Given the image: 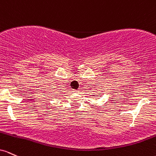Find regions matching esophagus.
Listing matches in <instances>:
<instances>
[{"instance_id":"34e87169","label":"esophagus","mask_w":156,"mask_h":156,"mask_svg":"<svg viewBox=\"0 0 156 156\" xmlns=\"http://www.w3.org/2000/svg\"><path fill=\"white\" fill-rule=\"evenodd\" d=\"M79 91H80V90H74V92H76V93H78Z\"/></svg>"}]
</instances>
